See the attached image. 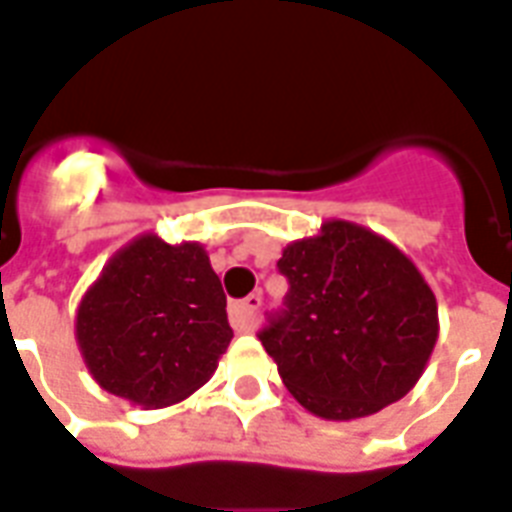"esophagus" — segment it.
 I'll return each mask as SVG.
<instances>
[{
    "instance_id": "34e87169",
    "label": "esophagus",
    "mask_w": 512,
    "mask_h": 512,
    "mask_svg": "<svg viewBox=\"0 0 512 512\" xmlns=\"http://www.w3.org/2000/svg\"><path fill=\"white\" fill-rule=\"evenodd\" d=\"M261 308V294H251L245 300L234 302L229 308V322L237 333H251L256 327V313Z\"/></svg>"
}]
</instances>
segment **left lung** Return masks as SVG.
Wrapping results in <instances>:
<instances>
[{"label": "left lung", "mask_w": 512, "mask_h": 512, "mask_svg": "<svg viewBox=\"0 0 512 512\" xmlns=\"http://www.w3.org/2000/svg\"><path fill=\"white\" fill-rule=\"evenodd\" d=\"M281 311L259 330L286 390L324 420L395 404L423 376L439 335L431 286L393 242L349 220L286 245Z\"/></svg>", "instance_id": "1"}]
</instances>
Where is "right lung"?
Returning <instances> with one entry per match:
<instances>
[{
    "mask_svg": "<svg viewBox=\"0 0 512 512\" xmlns=\"http://www.w3.org/2000/svg\"><path fill=\"white\" fill-rule=\"evenodd\" d=\"M231 338L226 294L207 251L155 234H141L108 261L76 313L89 374L144 409L196 393Z\"/></svg>",
    "mask_w": 512,
    "mask_h": 512,
    "instance_id": "obj_1",
    "label": "right lung"
}]
</instances>
